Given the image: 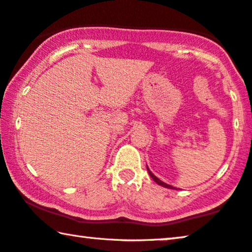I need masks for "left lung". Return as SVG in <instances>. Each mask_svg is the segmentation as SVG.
Returning <instances> with one entry per match:
<instances>
[{
	"instance_id": "8db88e82",
	"label": "left lung",
	"mask_w": 252,
	"mask_h": 252,
	"mask_svg": "<svg viewBox=\"0 0 252 252\" xmlns=\"http://www.w3.org/2000/svg\"><path fill=\"white\" fill-rule=\"evenodd\" d=\"M146 169H148V171H149V175L151 176V178H152V179L156 181V183L158 184V185H160V186H162V187H165V188H169V189H173L175 187H172V186H170V185H168V184H165V183H163V181H161L160 179H158V178H157L156 176L153 175L152 172H151V170L148 168V165H146Z\"/></svg>"
}]
</instances>
